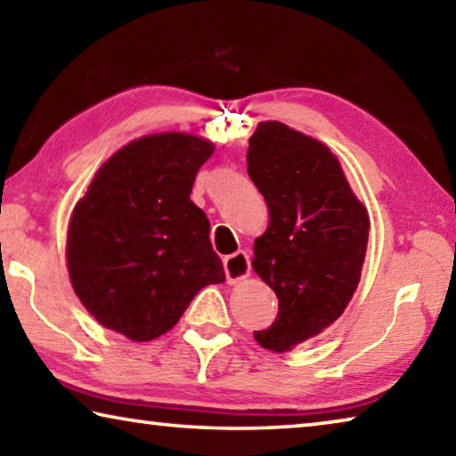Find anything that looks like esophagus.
Segmentation results:
<instances>
[{"label":"esophagus","instance_id":"1","mask_svg":"<svg viewBox=\"0 0 456 456\" xmlns=\"http://www.w3.org/2000/svg\"><path fill=\"white\" fill-rule=\"evenodd\" d=\"M223 267H225V275L229 283H237L245 280L251 272V261L245 251H235L233 256H227L223 259Z\"/></svg>","mask_w":456,"mask_h":456}]
</instances>
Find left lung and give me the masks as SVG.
Instances as JSON below:
<instances>
[{
  "label": "left lung",
  "mask_w": 456,
  "mask_h": 456,
  "mask_svg": "<svg viewBox=\"0 0 456 456\" xmlns=\"http://www.w3.org/2000/svg\"><path fill=\"white\" fill-rule=\"evenodd\" d=\"M247 173L264 195L269 225L251 265L280 299L261 348L288 352L331 326L356 291L370 219L326 144L277 120L249 138Z\"/></svg>",
  "instance_id": "8db88e82"
}]
</instances>
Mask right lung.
<instances>
[{"instance_id": "right-lung-1", "label": "right lung", "mask_w": 456, "mask_h": 456, "mask_svg": "<svg viewBox=\"0 0 456 456\" xmlns=\"http://www.w3.org/2000/svg\"><path fill=\"white\" fill-rule=\"evenodd\" d=\"M213 151L184 133L142 136L114 152L76 203L68 272L104 328L149 342L179 322L205 285L225 281L209 219L191 200Z\"/></svg>"}]
</instances>
